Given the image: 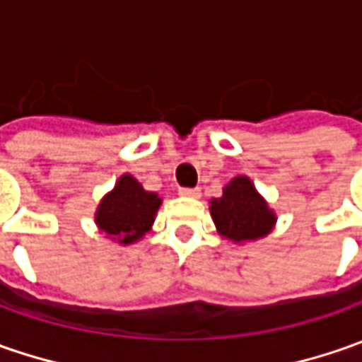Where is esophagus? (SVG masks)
<instances>
[{
  "label": "esophagus",
  "mask_w": 362,
  "mask_h": 362,
  "mask_svg": "<svg viewBox=\"0 0 362 362\" xmlns=\"http://www.w3.org/2000/svg\"><path fill=\"white\" fill-rule=\"evenodd\" d=\"M179 193L183 195V197H199V189L197 187H181L179 189Z\"/></svg>",
  "instance_id": "1"
}]
</instances>
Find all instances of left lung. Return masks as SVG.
<instances>
[{
	"label": "left lung",
	"mask_w": 362,
	"mask_h": 362,
	"mask_svg": "<svg viewBox=\"0 0 362 362\" xmlns=\"http://www.w3.org/2000/svg\"><path fill=\"white\" fill-rule=\"evenodd\" d=\"M211 217L223 238L233 242H250L272 231L276 217L266 202L257 195L247 177H235L226 185L219 199H211Z\"/></svg>",
	"instance_id": "8db88e82"
}]
</instances>
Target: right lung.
Masks as SVG:
<instances>
[{"label": "right lung", "mask_w": 362, "mask_h": 362, "mask_svg": "<svg viewBox=\"0 0 362 362\" xmlns=\"http://www.w3.org/2000/svg\"><path fill=\"white\" fill-rule=\"evenodd\" d=\"M159 205L157 193H148L134 177L122 175L115 191L100 203L96 223L105 233L119 238V242L132 243L148 231Z\"/></svg>", "instance_id": "1"}]
</instances>
